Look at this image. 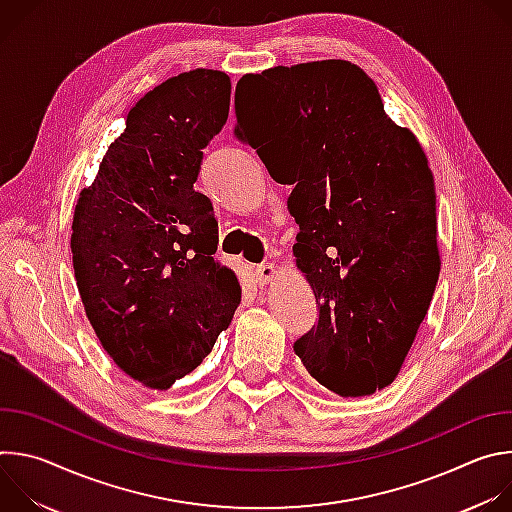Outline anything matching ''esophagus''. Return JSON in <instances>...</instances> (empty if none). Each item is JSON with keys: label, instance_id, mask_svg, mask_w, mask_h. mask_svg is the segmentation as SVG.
Returning <instances> with one entry per match:
<instances>
[{"label": "esophagus", "instance_id": "esophagus-1", "mask_svg": "<svg viewBox=\"0 0 512 512\" xmlns=\"http://www.w3.org/2000/svg\"><path fill=\"white\" fill-rule=\"evenodd\" d=\"M257 279H259V283L261 285H267V283H271V281H275L277 279V275H279V267L275 265V263H263V265H259L257 267Z\"/></svg>", "mask_w": 512, "mask_h": 512}]
</instances>
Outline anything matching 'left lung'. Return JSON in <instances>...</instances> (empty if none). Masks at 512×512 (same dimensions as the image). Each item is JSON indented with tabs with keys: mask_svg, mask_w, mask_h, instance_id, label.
Masks as SVG:
<instances>
[{
	"mask_svg": "<svg viewBox=\"0 0 512 512\" xmlns=\"http://www.w3.org/2000/svg\"><path fill=\"white\" fill-rule=\"evenodd\" d=\"M237 137L257 150L300 225L296 267L318 324L294 350L340 397L389 387L440 277L435 184L415 133L360 66H273L237 85Z\"/></svg>",
	"mask_w": 512,
	"mask_h": 512,
	"instance_id": "left-lung-1",
	"label": "left lung"
}]
</instances>
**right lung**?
Masks as SVG:
<instances>
[{
	"instance_id": "right-lung-1",
	"label": "right lung",
	"mask_w": 512,
	"mask_h": 512,
	"mask_svg": "<svg viewBox=\"0 0 512 512\" xmlns=\"http://www.w3.org/2000/svg\"><path fill=\"white\" fill-rule=\"evenodd\" d=\"M231 77L194 68L145 93L72 214V265L97 338L148 389L190 375L229 328L237 275L212 255L218 223L194 190L229 119Z\"/></svg>"
}]
</instances>
